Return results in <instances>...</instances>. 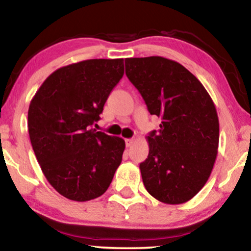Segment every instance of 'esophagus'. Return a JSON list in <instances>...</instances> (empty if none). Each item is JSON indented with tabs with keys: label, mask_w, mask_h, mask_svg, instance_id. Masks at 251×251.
Wrapping results in <instances>:
<instances>
[{
	"label": "esophagus",
	"mask_w": 251,
	"mask_h": 251,
	"mask_svg": "<svg viewBox=\"0 0 251 251\" xmlns=\"http://www.w3.org/2000/svg\"><path fill=\"white\" fill-rule=\"evenodd\" d=\"M134 140H132V138H126V147H131V145L132 144H134Z\"/></svg>",
	"instance_id": "34e87169"
}]
</instances>
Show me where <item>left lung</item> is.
Listing matches in <instances>:
<instances>
[{"label": "left lung", "mask_w": 251, "mask_h": 251, "mask_svg": "<svg viewBox=\"0 0 251 251\" xmlns=\"http://www.w3.org/2000/svg\"><path fill=\"white\" fill-rule=\"evenodd\" d=\"M126 74L151 115L162 119L140 164L144 186L164 203L186 202L205 186L218 154L214 102L190 71L166 58H126Z\"/></svg>", "instance_id": "1"}]
</instances>
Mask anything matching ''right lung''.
<instances>
[{
    "mask_svg": "<svg viewBox=\"0 0 251 251\" xmlns=\"http://www.w3.org/2000/svg\"><path fill=\"white\" fill-rule=\"evenodd\" d=\"M125 73L123 59H89L54 71L30 102L27 129L40 169L74 201L102 196L122 162L123 138L92 128Z\"/></svg>",
    "mask_w": 251,
    "mask_h": 251,
    "instance_id": "right-lung-1",
    "label": "right lung"
}]
</instances>
